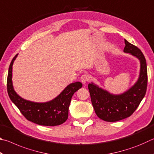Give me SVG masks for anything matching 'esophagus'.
Wrapping results in <instances>:
<instances>
[{
    "mask_svg": "<svg viewBox=\"0 0 154 154\" xmlns=\"http://www.w3.org/2000/svg\"><path fill=\"white\" fill-rule=\"evenodd\" d=\"M89 79L90 77L87 74H83L82 75V77H81V81H82V82L83 83H86L88 81H89Z\"/></svg>",
    "mask_w": 154,
    "mask_h": 154,
    "instance_id": "1",
    "label": "esophagus"
}]
</instances>
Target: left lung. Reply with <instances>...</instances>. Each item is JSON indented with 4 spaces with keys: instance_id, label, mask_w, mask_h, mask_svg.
I'll list each match as a JSON object with an SVG mask.
<instances>
[{
    "instance_id": "8db88e82",
    "label": "left lung",
    "mask_w": 154,
    "mask_h": 154,
    "mask_svg": "<svg viewBox=\"0 0 154 154\" xmlns=\"http://www.w3.org/2000/svg\"><path fill=\"white\" fill-rule=\"evenodd\" d=\"M124 52L140 61L139 76L136 83L122 94H114L91 83L88 84L91 100L95 113L104 121L113 122L128 118L139 106L145 95L147 85L146 60L141 51L124 39Z\"/></svg>"
}]
</instances>
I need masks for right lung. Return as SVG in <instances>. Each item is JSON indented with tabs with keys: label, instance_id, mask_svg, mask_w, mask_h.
I'll use <instances>...</instances> for the list:
<instances>
[{
	"label": "right lung",
	"instance_id": "1",
	"mask_svg": "<svg viewBox=\"0 0 154 154\" xmlns=\"http://www.w3.org/2000/svg\"><path fill=\"white\" fill-rule=\"evenodd\" d=\"M17 54L11 62L7 76V92L10 99L28 120L41 126H54L63 124L69 116V107L74 93L82 87V83H72L48 102L36 103L21 97L14 90L12 82L13 64Z\"/></svg>",
	"mask_w": 154,
	"mask_h": 154
}]
</instances>
